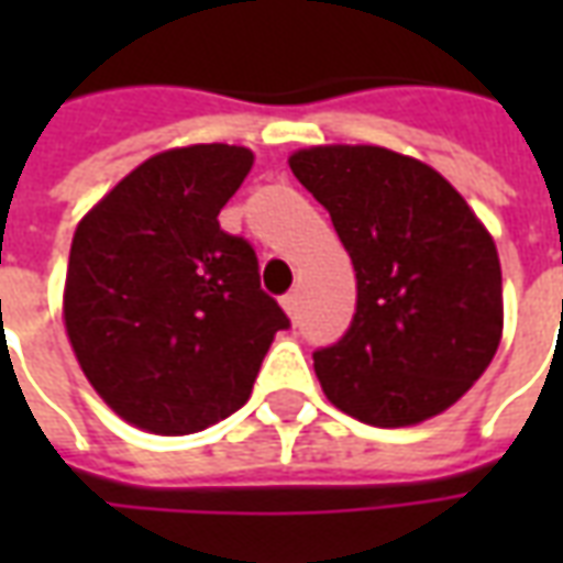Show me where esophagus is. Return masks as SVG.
Here are the masks:
<instances>
[{"label": "esophagus", "mask_w": 563, "mask_h": 563, "mask_svg": "<svg viewBox=\"0 0 563 563\" xmlns=\"http://www.w3.org/2000/svg\"><path fill=\"white\" fill-rule=\"evenodd\" d=\"M298 305H301V295L289 292L283 298V310L289 313V319H298Z\"/></svg>", "instance_id": "1"}]
</instances>
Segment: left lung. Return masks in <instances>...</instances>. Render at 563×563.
Instances as JSON below:
<instances>
[{
    "label": "left lung",
    "instance_id": "8db88e82",
    "mask_svg": "<svg viewBox=\"0 0 563 563\" xmlns=\"http://www.w3.org/2000/svg\"><path fill=\"white\" fill-rule=\"evenodd\" d=\"M289 168L329 210L358 289L346 334L313 353L325 398L377 428L449 410L504 334L495 238L443 174L395 150L319 144Z\"/></svg>",
    "mask_w": 563,
    "mask_h": 563
}]
</instances>
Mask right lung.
I'll list each match as a JSON object with an SVG mask.
<instances>
[{
	"mask_svg": "<svg viewBox=\"0 0 563 563\" xmlns=\"http://www.w3.org/2000/svg\"><path fill=\"white\" fill-rule=\"evenodd\" d=\"M253 159L238 144L162 150L75 229L68 343L99 398L141 431L196 434L241 410L289 325L258 286L253 246L217 220Z\"/></svg>",
	"mask_w": 563,
	"mask_h": 563,
	"instance_id": "1",
	"label": "right lung"
}]
</instances>
